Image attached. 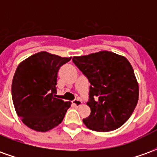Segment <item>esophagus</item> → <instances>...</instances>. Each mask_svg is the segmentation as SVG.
Listing matches in <instances>:
<instances>
[{
	"instance_id": "obj_1",
	"label": "esophagus",
	"mask_w": 157,
	"mask_h": 157,
	"mask_svg": "<svg viewBox=\"0 0 157 157\" xmlns=\"http://www.w3.org/2000/svg\"><path fill=\"white\" fill-rule=\"evenodd\" d=\"M72 103H73V105H75V107H79V106L82 105V102L81 99L77 98V99H75V100L73 101V102H72Z\"/></svg>"
}]
</instances>
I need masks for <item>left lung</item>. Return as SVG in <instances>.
<instances>
[{"label":"left lung","instance_id":"8db88e82","mask_svg":"<svg viewBox=\"0 0 157 157\" xmlns=\"http://www.w3.org/2000/svg\"><path fill=\"white\" fill-rule=\"evenodd\" d=\"M72 60L91 84V114L83 119L90 129L99 132L121 127L134 112L139 84L132 65L124 56L110 51L74 56Z\"/></svg>","mask_w":157,"mask_h":157}]
</instances>
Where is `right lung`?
<instances>
[{"label":"right lung","mask_w":157,"mask_h":157,"mask_svg":"<svg viewBox=\"0 0 157 157\" xmlns=\"http://www.w3.org/2000/svg\"><path fill=\"white\" fill-rule=\"evenodd\" d=\"M71 59L42 51L18 65L12 80V102L17 114L29 128L47 132L62 122L71 102L56 97L57 75Z\"/></svg>","instance_id":"add662e5"}]
</instances>
